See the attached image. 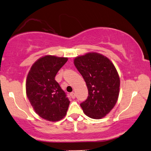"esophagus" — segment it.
Wrapping results in <instances>:
<instances>
[{"mask_svg": "<svg viewBox=\"0 0 151 151\" xmlns=\"http://www.w3.org/2000/svg\"><path fill=\"white\" fill-rule=\"evenodd\" d=\"M70 96L72 97V98L74 99V98H75V96H76V95H75V93H74V92H72L71 93H70Z\"/></svg>", "mask_w": 151, "mask_h": 151, "instance_id": "1", "label": "esophagus"}]
</instances>
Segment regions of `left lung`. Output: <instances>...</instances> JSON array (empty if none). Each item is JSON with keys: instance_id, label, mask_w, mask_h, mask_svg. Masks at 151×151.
<instances>
[{"instance_id": "left-lung-1", "label": "left lung", "mask_w": 151, "mask_h": 151, "mask_svg": "<svg viewBox=\"0 0 151 151\" xmlns=\"http://www.w3.org/2000/svg\"><path fill=\"white\" fill-rule=\"evenodd\" d=\"M74 64L88 90V98L80 106L88 117L102 118L114 107L119 95L120 78L115 66L96 52L76 57Z\"/></svg>"}]
</instances>
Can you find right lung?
Instances as JSON below:
<instances>
[{
    "mask_svg": "<svg viewBox=\"0 0 151 151\" xmlns=\"http://www.w3.org/2000/svg\"><path fill=\"white\" fill-rule=\"evenodd\" d=\"M68 58L47 55L32 65L27 79L26 95L36 114L49 121H58L66 115L70 100L55 80Z\"/></svg>",
    "mask_w": 151,
    "mask_h": 151,
    "instance_id": "obj_1",
    "label": "right lung"
}]
</instances>
